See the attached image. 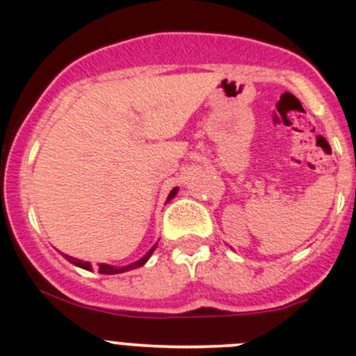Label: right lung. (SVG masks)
<instances>
[{
	"label": "right lung",
	"mask_w": 356,
	"mask_h": 356,
	"mask_svg": "<svg viewBox=\"0 0 356 356\" xmlns=\"http://www.w3.org/2000/svg\"><path fill=\"white\" fill-rule=\"evenodd\" d=\"M177 191H179V188L172 189L170 195H168V198H167V202H170L172 198H174L175 195H177ZM156 248H158V242H156V244L152 245L151 249H149L147 253H145L144 257L140 258V260L133 261V264H129V265H122V267H115V265H108V264H99L98 272H99V274H111L112 275V274H122V272H128V270H133V268L142 267V265L147 264V260H149V258H151V254L154 253ZM61 254L66 258V260L70 261V264L77 265V267H81V268H86V270H92V265L89 264V261H84V260H79V258L68 257V254H65V253H61Z\"/></svg>",
	"instance_id": "add662e5"
}]
</instances>
